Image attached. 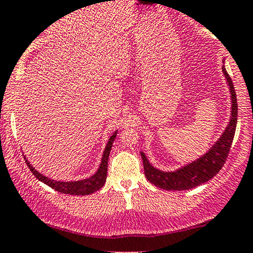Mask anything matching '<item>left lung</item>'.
I'll return each instance as SVG.
<instances>
[{
    "label": "left lung",
    "mask_w": 253,
    "mask_h": 253,
    "mask_svg": "<svg viewBox=\"0 0 253 253\" xmlns=\"http://www.w3.org/2000/svg\"><path fill=\"white\" fill-rule=\"evenodd\" d=\"M222 71L225 74L226 80L229 85V91L232 96V115L229 119V124L225 132L222 133L221 138L216 141L211 149L205 156L199 158L197 161L175 171V172H163L157 170L147 161L146 156L141 152L143 159L144 172L146 178L155 184L156 187L162 188L165 190H189L193 188L199 187L205 182L210 181L221 170L227 159L229 150H231L232 141H233L234 133L237 127V115H238V104L237 95L234 90L233 82L226 71L225 66L222 65Z\"/></svg>",
    "instance_id": "left-lung-1"
}]
</instances>
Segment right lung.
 I'll return each mask as SVG.
<instances>
[{
	"instance_id": "1",
	"label": "right lung",
	"mask_w": 253,
	"mask_h": 253,
	"mask_svg": "<svg viewBox=\"0 0 253 253\" xmlns=\"http://www.w3.org/2000/svg\"><path fill=\"white\" fill-rule=\"evenodd\" d=\"M115 136H117V132L114 133L109 138L108 144H107L106 149H104L102 162H101L100 168H98L97 172L94 176L89 177L86 179H82V181H76V182H59L54 181V179H50L48 177L42 176V173L38 172L37 170L33 169V167L30 164V162L26 159V164L30 168L34 176L37 177L39 181H42L45 184H47L48 187H51L52 189L59 191L62 194H70V195H89V194L95 193V191L103 187L104 182L107 178V167H108V157L109 152L112 150L113 141H114Z\"/></svg>"
}]
</instances>
